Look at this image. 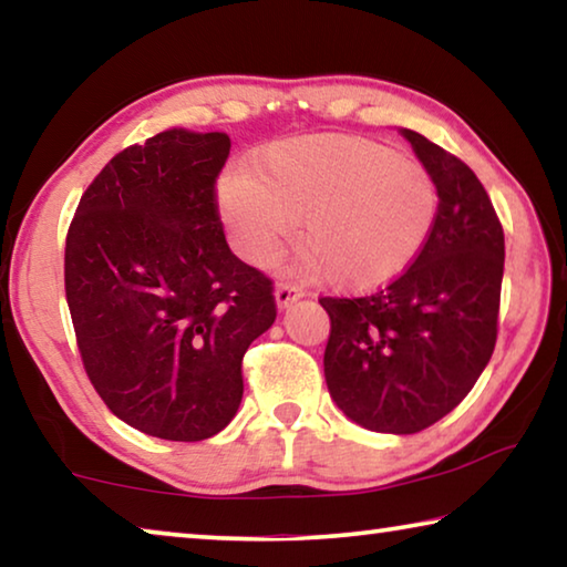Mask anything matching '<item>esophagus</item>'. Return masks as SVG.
<instances>
[{
	"mask_svg": "<svg viewBox=\"0 0 567 567\" xmlns=\"http://www.w3.org/2000/svg\"><path fill=\"white\" fill-rule=\"evenodd\" d=\"M302 295V287H297L295 282H277L275 287V300L280 307H290L295 300H300Z\"/></svg>",
	"mask_w": 567,
	"mask_h": 567,
	"instance_id": "esophagus-1",
	"label": "esophagus"
}]
</instances>
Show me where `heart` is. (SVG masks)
I'll use <instances>...</instances> for the list:
<instances>
[{
    "instance_id": "heart-1",
    "label": "heart",
    "mask_w": 567,
    "mask_h": 567,
    "mask_svg": "<svg viewBox=\"0 0 567 567\" xmlns=\"http://www.w3.org/2000/svg\"><path fill=\"white\" fill-rule=\"evenodd\" d=\"M217 203L247 262L270 265L297 223V249L338 290H372L417 260L440 192L422 162L348 134L280 140L227 172Z\"/></svg>"
}]
</instances>
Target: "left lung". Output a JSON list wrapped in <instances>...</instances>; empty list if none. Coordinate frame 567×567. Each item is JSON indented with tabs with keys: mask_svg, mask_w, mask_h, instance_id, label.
<instances>
[{
	"mask_svg": "<svg viewBox=\"0 0 567 567\" xmlns=\"http://www.w3.org/2000/svg\"><path fill=\"white\" fill-rule=\"evenodd\" d=\"M437 182L425 249L405 272L362 297H320L330 315L324 380L338 408L375 433H420L455 410L497 340L505 235L463 159L402 130Z\"/></svg>",
	"mask_w": 567,
	"mask_h": 567,
	"instance_id": "obj_1",
	"label": "left lung"
}]
</instances>
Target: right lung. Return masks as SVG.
Listing matches in <instances>:
<instances>
[{
  "label": "right lung",
  "instance_id": "right-lung-1",
  "mask_svg": "<svg viewBox=\"0 0 567 567\" xmlns=\"http://www.w3.org/2000/svg\"><path fill=\"white\" fill-rule=\"evenodd\" d=\"M227 157L223 132H159L102 167L66 229L64 292L92 388L175 443L227 427L249 342L277 318L272 280L225 239Z\"/></svg>",
  "mask_w": 567,
  "mask_h": 567
}]
</instances>
